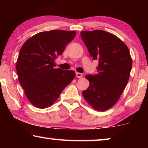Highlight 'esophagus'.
Here are the masks:
<instances>
[{"label":"esophagus","mask_w":148,"mask_h":148,"mask_svg":"<svg viewBox=\"0 0 148 148\" xmlns=\"http://www.w3.org/2000/svg\"><path fill=\"white\" fill-rule=\"evenodd\" d=\"M76 75L77 77H79V78H81V77H83V74H82V73H79V72H76Z\"/></svg>","instance_id":"1"}]
</instances>
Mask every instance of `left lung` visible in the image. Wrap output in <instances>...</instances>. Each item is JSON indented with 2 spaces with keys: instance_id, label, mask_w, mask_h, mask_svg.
<instances>
[{
  "instance_id": "1",
  "label": "left lung",
  "mask_w": 148,
  "mask_h": 148,
  "mask_svg": "<svg viewBox=\"0 0 148 148\" xmlns=\"http://www.w3.org/2000/svg\"><path fill=\"white\" fill-rule=\"evenodd\" d=\"M80 34L92 59L99 62L97 74L86 76L89 86L82 94L92 108L106 111L116 104L128 83L132 64L129 49L108 32L95 30Z\"/></svg>"
}]
</instances>
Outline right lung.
<instances>
[{
    "mask_svg": "<svg viewBox=\"0 0 148 148\" xmlns=\"http://www.w3.org/2000/svg\"><path fill=\"white\" fill-rule=\"evenodd\" d=\"M76 31L39 32L25 42L16 62L19 84L29 102L46 108L56 102L75 77L73 71L55 69V61L76 36Z\"/></svg>",
    "mask_w": 148,
    "mask_h": 148,
    "instance_id": "obj_1",
    "label": "right lung"
}]
</instances>
